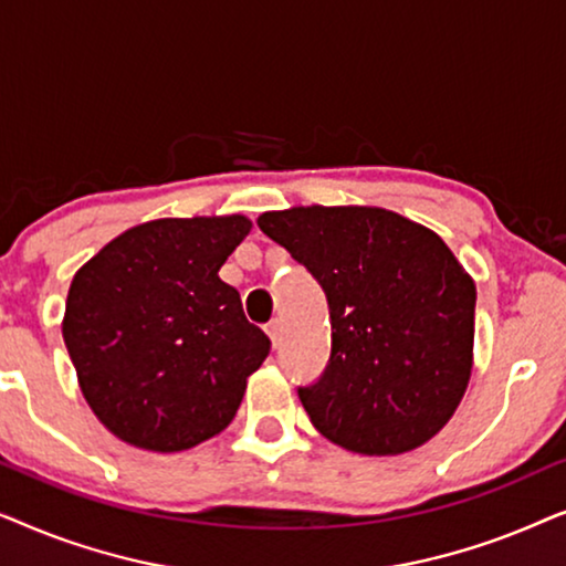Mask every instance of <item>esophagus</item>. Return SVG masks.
<instances>
[{"label": "esophagus", "mask_w": 566, "mask_h": 566, "mask_svg": "<svg viewBox=\"0 0 566 566\" xmlns=\"http://www.w3.org/2000/svg\"><path fill=\"white\" fill-rule=\"evenodd\" d=\"M265 332H268V337L273 339V345H277L281 343V332H283V324H281V319H273L265 327Z\"/></svg>", "instance_id": "esophagus-1"}]
</instances>
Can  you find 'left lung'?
Returning a JSON list of instances; mask_svg holds the SVG:
<instances>
[{"mask_svg": "<svg viewBox=\"0 0 566 566\" xmlns=\"http://www.w3.org/2000/svg\"><path fill=\"white\" fill-rule=\"evenodd\" d=\"M258 227L327 296L329 360L298 386L314 428L366 455L428 443L459 407L474 350L476 289L443 239L366 206H301Z\"/></svg>", "mask_w": 566, "mask_h": 566, "instance_id": "obj_1", "label": "left lung"}]
</instances>
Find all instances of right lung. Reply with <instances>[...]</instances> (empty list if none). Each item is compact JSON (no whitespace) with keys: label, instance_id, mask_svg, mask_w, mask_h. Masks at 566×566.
<instances>
[{"label":"right lung","instance_id":"1","mask_svg":"<svg viewBox=\"0 0 566 566\" xmlns=\"http://www.w3.org/2000/svg\"><path fill=\"white\" fill-rule=\"evenodd\" d=\"M250 227L244 216L149 221L74 275L61 332L84 399L113 436L175 453L234 420L247 376L270 353L219 277Z\"/></svg>","mask_w":566,"mask_h":566}]
</instances>
